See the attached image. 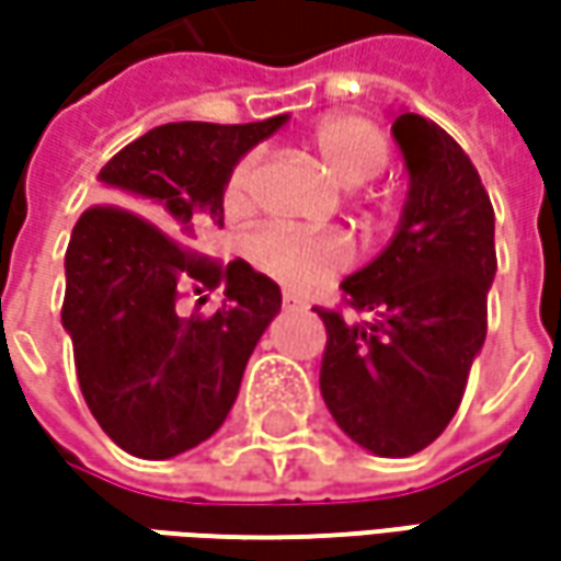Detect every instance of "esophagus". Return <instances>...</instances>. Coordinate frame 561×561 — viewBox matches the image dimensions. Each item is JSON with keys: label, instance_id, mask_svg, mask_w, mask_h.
Listing matches in <instances>:
<instances>
[{"label": "esophagus", "instance_id": "obj_1", "mask_svg": "<svg viewBox=\"0 0 561 561\" xmlns=\"http://www.w3.org/2000/svg\"><path fill=\"white\" fill-rule=\"evenodd\" d=\"M284 309H290V312H302V309H309V302L302 299V296H296V293H284Z\"/></svg>", "mask_w": 561, "mask_h": 561}]
</instances>
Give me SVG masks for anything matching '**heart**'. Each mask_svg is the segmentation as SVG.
Here are the masks:
<instances>
[{
    "instance_id": "1",
    "label": "heart",
    "mask_w": 561,
    "mask_h": 561,
    "mask_svg": "<svg viewBox=\"0 0 561 561\" xmlns=\"http://www.w3.org/2000/svg\"><path fill=\"white\" fill-rule=\"evenodd\" d=\"M309 146L346 190L368 184L390 162V140L375 121L358 115H331L309 130ZM259 152L240 156L227 171L225 208L230 215H247L255 203ZM252 262L277 284L296 293H312L334 280L350 265V243L340 233H306L293 227H265L249 243Z\"/></svg>"
}]
</instances>
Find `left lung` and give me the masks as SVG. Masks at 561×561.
<instances>
[{
    "instance_id": "obj_1",
    "label": "left lung",
    "mask_w": 561,
    "mask_h": 561,
    "mask_svg": "<svg viewBox=\"0 0 561 561\" xmlns=\"http://www.w3.org/2000/svg\"><path fill=\"white\" fill-rule=\"evenodd\" d=\"M409 168L397 237L340 284L343 312L314 309L328 328L321 397L334 421L387 459L415 456L440 437L465 397L486 336L496 274L493 205L478 168L440 124L393 121Z\"/></svg>"
}]
</instances>
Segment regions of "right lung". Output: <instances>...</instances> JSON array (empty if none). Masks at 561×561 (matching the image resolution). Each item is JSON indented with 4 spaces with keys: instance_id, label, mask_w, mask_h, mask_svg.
I'll return each instance as SVG.
<instances>
[{
    "instance_id": "right-lung-1",
    "label": "right lung",
    "mask_w": 561,
    "mask_h": 561,
    "mask_svg": "<svg viewBox=\"0 0 561 561\" xmlns=\"http://www.w3.org/2000/svg\"><path fill=\"white\" fill-rule=\"evenodd\" d=\"M284 121L162 124L102 168L99 181L121 205H90L77 218L61 324L93 419L130 456L171 459L208 440L280 312L271 277L186 243L205 227H225L227 171ZM218 283L226 284L218 313L180 312L186 286Z\"/></svg>"
}]
</instances>
